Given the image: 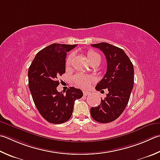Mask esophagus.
I'll return each instance as SVG.
<instances>
[{
  "mask_svg": "<svg viewBox=\"0 0 160 160\" xmlns=\"http://www.w3.org/2000/svg\"><path fill=\"white\" fill-rule=\"evenodd\" d=\"M83 94H84V96H88L89 94V92H86V91H83Z\"/></svg>",
  "mask_w": 160,
  "mask_h": 160,
  "instance_id": "1",
  "label": "esophagus"
}]
</instances>
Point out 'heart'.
Returning a JSON list of instances; mask_svg holds the SVG:
<instances>
[{
	"mask_svg": "<svg viewBox=\"0 0 160 160\" xmlns=\"http://www.w3.org/2000/svg\"><path fill=\"white\" fill-rule=\"evenodd\" d=\"M88 57L90 63H92L95 62V61H99L101 62V56L97 52L94 51H88ZM73 59V54H69L68 57L66 58V66H69ZM74 81L77 85L82 88H88L91 85V83L94 82L95 80L94 78L92 76H88V75H85L83 74H78L75 75L74 77Z\"/></svg>",
	"mask_w": 160,
	"mask_h": 160,
	"instance_id": "heart-1",
	"label": "heart"
}]
</instances>
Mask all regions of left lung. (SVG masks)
I'll return each mask as SVG.
<instances>
[{
    "instance_id": "left-lung-1",
    "label": "left lung",
    "mask_w": 160,
    "mask_h": 160,
    "mask_svg": "<svg viewBox=\"0 0 160 160\" xmlns=\"http://www.w3.org/2000/svg\"><path fill=\"white\" fill-rule=\"evenodd\" d=\"M103 52L107 71L96 86L97 91L108 89V93L101 104L92 107L90 114L95 121L108 123L120 117L129 102L133 87V66L123 50L107 42L91 45Z\"/></svg>"
}]
</instances>
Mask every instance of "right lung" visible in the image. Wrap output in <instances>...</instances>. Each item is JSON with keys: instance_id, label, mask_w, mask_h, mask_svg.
I'll return each instance as SVG.
<instances>
[{"instance_id": "1", "label": "right lung", "mask_w": 160, "mask_h": 160, "mask_svg": "<svg viewBox=\"0 0 160 160\" xmlns=\"http://www.w3.org/2000/svg\"><path fill=\"white\" fill-rule=\"evenodd\" d=\"M76 45L54 43L35 57L28 68V88L42 118L52 124H62L71 118L75 101L83 96L82 90L71 87L66 94L57 90L58 78L65 73L67 52Z\"/></svg>"}]
</instances>
